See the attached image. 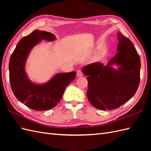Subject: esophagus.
<instances>
[{
	"label": "esophagus",
	"mask_w": 151,
	"mask_h": 151,
	"mask_svg": "<svg viewBox=\"0 0 151 151\" xmlns=\"http://www.w3.org/2000/svg\"><path fill=\"white\" fill-rule=\"evenodd\" d=\"M77 77H82V76H83V72H82V71L81 70H77Z\"/></svg>",
	"instance_id": "esophagus-1"
}]
</instances>
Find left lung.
Masks as SVG:
<instances>
[{"instance_id": "8db88e82", "label": "left lung", "mask_w": 151, "mask_h": 151, "mask_svg": "<svg viewBox=\"0 0 151 151\" xmlns=\"http://www.w3.org/2000/svg\"><path fill=\"white\" fill-rule=\"evenodd\" d=\"M118 53L106 66L95 62L83 68L88 76L87 96L93 106L101 110L119 108L135 94L140 83V59L131 41L117 33ZM115 65L118 67L114 68Z\"/></svg>"}]
</instances>
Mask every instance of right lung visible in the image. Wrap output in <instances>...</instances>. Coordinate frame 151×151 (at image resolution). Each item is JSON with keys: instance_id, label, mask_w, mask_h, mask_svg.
Instances as JSON below:
<instances>
[{"instance_id": "add662e5", "label": "right lung", "mask_w": 151, "mask_h": 151, "mask_svg": "<svg viewBox=\"0 0 151 151\" xmlns=\"http://www.w3.org/2000/svg\"><path fill=\"white\" fill-rule=\"evenodd\" d=\"M55 39V36L49 32L35 30L19 41L10 58L9 69L12 92L21 103L35 110L45 111L56 106L67 86L76 75L75 71L58 73L47 83L41 84L29 79L25 66L31 50L42 40L52 42Z\"/></svg>"}]
</instances>
